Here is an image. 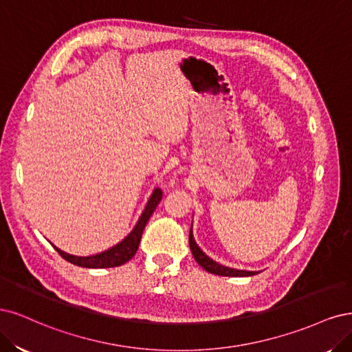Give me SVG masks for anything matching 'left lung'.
<instances>
[{
  "instance_id": "left-lung-1",
  "label": "left lung",
  "mask_w": 352,
  "mask_h": 352,
  "mask_svg": "<svg viewBox=\"0 0 352 352\" xmlns=\"http://www.w3.org/2000/svg\"><path fill=\"white\" fill-rule=\"evenodd\" d=\"M192 226V225H191ZM188 241H190V250L195 256L196 262L205 269L209 274L213 275H219V276H253L256 275L257 272H252V270H240V269H232V267H226L223 265H219L212 260L209 256H206L200 250V247L196 244L195 236H192V231L190 230V235H188Z\"/></svg>"
}]
</instances>
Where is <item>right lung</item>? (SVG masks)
<instances>
[{
	"instance_id": "obj_1",
	"label": "right lung",
	"mask_w": 352,
	"mask_h": 352,
	"mask_svg": "<svg viewBox=\"0 0 352 352\" xmlns=\"http://www.w3.org/2000/svg\"><path fill=\"white\" fill-rule=\"evenodd\" d=\"M161 199H162L161 188H155L153 195L151 196L149 201H147L142 217L139 218L138 223H135L133 231L126 238H124L122 241H120L114 247L108 248V250H105V252H102L99 254H94V256H87V257H78V256L64 253L63 250L56 248L55 245H54V248L58 252V254L63 258L67 260V262H70L76 266H82V267L102 269V267H116V266H121L124 263H127L129 260L135 254V252H138L144 226H146L147 221H149V218L152 217V213L155 212L157 203L161 201Z\"/></svg>"
}]
</instances>
